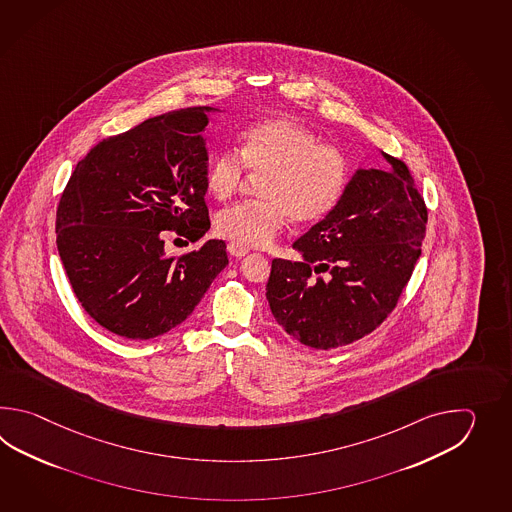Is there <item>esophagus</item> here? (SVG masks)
I'll use <instances>...</instances> for the list:
<instances>
[{
    "label": "esophagus",
    "mask_w": 512,
    "mask_h": 512,
    "mask_svg": "<svg viewBox=\"0 0 512 512\" xmlns=\"http://www.w3.org/2000/svg\"><path fill=\"white\" fill-rule=\"evenodd\" d=\"M227 251L230 252V256H236V258H241V256L249 254L247 247H241V245L234 243V241H230L229 245H227Z\"/></svg>",
    "instance_id": "1"
}]
</instances>
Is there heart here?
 <instances>
[{"label":"heart","mask_w":512,"mask_h":512,"mask_svg":"<svg viewBox=\"0 0 512 512\" xmlns=\"http://www.w3.org/2000/svg\"><path fill=\"white\" fill-rule=\"evenodd\" d=\"M245 168L260 181L258 203L223 208L216 230L241 247H267L289 218L311 225L327 218L346 192V157L289 119H267L247 128L236 150L223 148L208 163V190L227 199L238 192Z\"/></svg>","instance_id":"obj_1"}]
</instances>
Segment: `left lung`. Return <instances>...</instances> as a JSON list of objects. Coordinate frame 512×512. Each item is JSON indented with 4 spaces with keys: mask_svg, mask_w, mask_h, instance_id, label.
Wrapping results in <instances>:
<instances>
[{
    "mask_svg": "<svg viewBox=\"0 0 512 512\" xmlns=\"http://www.w3.org/2000/svg\"><path fill=\"white\" fill-rule=\"evenodd\" d=\"M382 155L390 170H357L337 208L294 241L302 260H272V316L309 348H340L381 326L421 256L425 199L408 166Z\"/></svg>",
    "mask_w": 512,
    "mask_h": 512,
    "instance_id": "8db88e82",
    "label": "left lung"
}]
</instances>
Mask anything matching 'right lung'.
<instances>
[{"label": "right lung", "mask_w": 512, "mask_h": 512, "mask_svg": "<svg viewBox=\"0 0 512 512\" xmlns=\"http://www.w3.org/2000/svg\"><path fill=\"white\" fill-rule=\"evenodd\" d=\"M210 109L170 111L98 142L60 197L56 245L69 283L87 315L119 337L179 326L229 265L223 240L164 252L168 232L194 243L210 229L201 137Z\"/></svg>", "instance_id": "1"}]
</instances>
